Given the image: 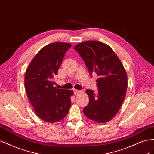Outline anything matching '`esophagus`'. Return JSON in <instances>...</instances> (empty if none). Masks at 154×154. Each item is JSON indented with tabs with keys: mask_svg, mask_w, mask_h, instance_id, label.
I'll return each mask as SVG.
<instances>
[{
	"mask_svg": "<svg viewBox=\"0 0 154 154\" xmlns=\"http://www.w3.org/2000/svg\"><path fill=\"white\" fill-rule=\"evenodd\" d=\"M73 91H74V94H77L80 92V90H77V89H73Z\"/></svg>",
	"mask_w": 154,
	"mask_h": 154,
	"instance_id": "esophagus-1",
	"label": "esophagus"
}]
</instances>
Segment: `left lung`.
<instances>
[{
  "label": "left lung",
  "mask_w": 154,
  "mask_h": 154,
  "mask_svg": "<svg viewBox=\"0 0 154 154\" xmlns=\"http://www.w3.org/2000/svg\"><path fill=\"white\" fill-rule=\"evenodd\" d=\"M74 49L84 60L90 75L95 73L99 77L98 94L86 90L90 100L83 112L97 122H108L120 109L126 95L128 79L123 65L112 48L101 42L85 41Z\"/></svg>",
  "instance_id": "left-lung-1"
}]
</instances>
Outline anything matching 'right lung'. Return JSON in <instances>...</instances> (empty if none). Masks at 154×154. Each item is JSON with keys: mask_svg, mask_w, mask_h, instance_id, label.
Masks as SVG:
<instances>
[{"mask_svg": "<svg viewBox=\"0 0 154 154\" xmlns=\"http://www.w3.org/2000/svg\"><path fill=\"white\" fill-rule=\"evenodd\" d=\"M69 43L54 42L43 47L26 69L24 86L36 115L44 121L54 123L69 112L73 90L54 87V78L62 63Z\"/></svg>", "mask_w": 154, "mask_h": 154, "instance_id": "obj_1", "label": "right lung"}]
</instances>
